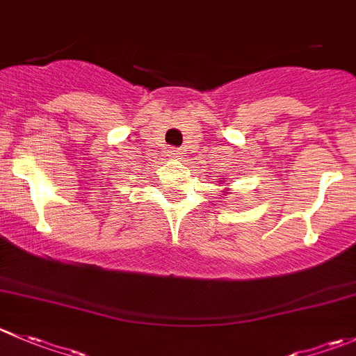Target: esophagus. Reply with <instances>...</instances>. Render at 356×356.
I'll return each instance as SVG.
<instances>
[{"mask_svg":"<svg viewBox=\"0 0 356 356\" xmlns=\"http://www.w3.org/2000/svg\"><path fill=\"white\" fill-rule=\"evenodd\" d=\"M182 149L181 147H172V149H168V156L170 158H181L182 156Z\"/></svg>","mask_w":356,"mask_h":356,"instance_id":"34e87169","label":"esophagus"}]
</instances>
